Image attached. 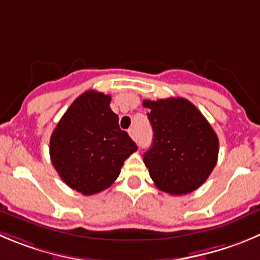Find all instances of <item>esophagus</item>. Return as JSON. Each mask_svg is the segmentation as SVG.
Here are the masks:
<instances>
[{
  "label": "esophagus",
  "instance_id": "34e87169",
  "mask_svg": "<svg viewBox=\"0 0 260 260\" xmlns=\"http://www.w3.org/2000/svg\"><path fill=\"white\" fill-rule=\"evenodd\" d=\"M128 135L132 137L133 140H135L137 142L138 140V133H137V128L135 127H132V128H128Z\"/></svg>",
  "mask_w": 260,
  "mask_h": 260
}]
</instances>
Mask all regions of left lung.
Here are the masks:
<instances>
[{
	"mask_svg": "<svg viewBox=\"0 0 260 260\" xmlns=\"http://www.w3.org/2000/svg\"><path fill=\"white\" fill-rule=\"evenodd\" d=\"M149 108L152 147L143 160L155 186L184 195L204 184L218 158V138L199 110L185 98L143 101Z\"/></svg>",
	"mask_w": 260,
	"mask_h": 260,
	"instance_id": "8db88e82",
	"label": "left lung"
}]
</instances>
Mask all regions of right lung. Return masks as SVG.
Masks as SVG:
<instances>
[{
  "label": "right lung",
  "mask_w": 260,
  "mask_h": 260,
  "mask_svg": "<svg viewBox=\"0 0 260 260\" xmlns=\"http://www.w3.org/2000/svg\"><path fill=\"white\" fill-rule=\"evenodd\" d=\"M111 95L88 90L58 121L49 140V154L62 181L83 195L113 184L126 158L138 147L118 126Z\"/></svg>",
  "instance_id": "1"
}]
</instances>
